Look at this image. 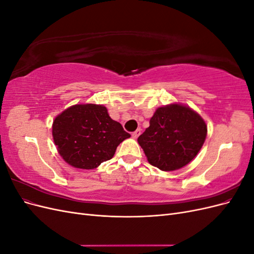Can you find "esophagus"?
<instances>
[{
  "mask_svg": "<svg viewBox=\"0 0 254 254\" xmlns=\"http://www.w3.org/2000/svg\"><path fill=\"white\" fill-rule=\"evenodd\" d=\"M141 134V129H136L135 131L132 132V137L133 139H137V136H139Z\"/></svg>",
  "mask_w": 254,
  "mask_h": 254,
  "instance_id": "1",
  "label": "esophagus"
}]
</instances>
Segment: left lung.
<instances>
[{"label":"left lung","instance_id":"8db88e82","mask_svg":"<svg viewBox=\"0 0 254 254\" xmlns=\"http://www.w3.org/2000/svg\"><path fill=\"white\" fill-rule=\"evenodd\" d=\"M207 128L203 119L190 107L172 104L160 107L149 127L137 137L148 162L164 172L186 166L204 143Z\"/></svg>","mask_w":254,"mask_h":254}]
</instances>
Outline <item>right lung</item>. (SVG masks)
I'll list each match as a JSON object with an SVG mask.
<instances>
[{
    "instance_id": "obj_1",
    "label": "right lung",
    "mask_w": 254,
    "mask_h": 254,
    "mask_svg": "<svg viewBox=\"0 0 254 254\" xmlns=\"http://www.w3.org/2000/svg\"><path fill=\"white\" fill-rule=\"evenodd\" d=\"M53 139L67 164L93 170L110 160L118 146L130 134L113 121L103 105H75L53 122Z\"/></svg>"
}]
</instances>
